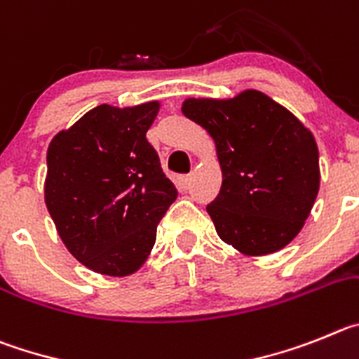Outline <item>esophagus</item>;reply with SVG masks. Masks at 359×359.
Wrapping results in <instances>:
<instances>
[{"label": "esophagus", "mask_w": 359, "mask_h": 359, "mask_svg": "<svg viewBox=\"0 0 359 359\" xmlns=\"http://www.w3.org/2000/svg\"><path fill=\"white\" fill-rule=\"evenodd\" d=\"M191 180H193V177H191V175H186V177H182V186L186 187V189H187V187L191 186Z\"/></svg>", "instance_id": "1"}]
</instances>
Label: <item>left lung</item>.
<instances>
[{
	"instance_id": "left-lung-1",
	"label": "left lung",
	"mask_w": 359,
	"mask_h": 359,
	"mask_svg": "<svg viewBox=\"0 0 359 359\" xmlns=\"http://www.w3.org/2000/svg\"><path fill=\"white\" fill-rule=\"evenodd\" d=\"M182 114L215 140L224 180L208 212L219 238L243 256L286 247L320 187L311 130L256 89L227 100L187 98Z\"/></svg>"
}]
</instances>
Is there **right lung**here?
Returning a JSON list of instances; mask_svg holds the SVG:
<instances>
[{
    "instance_id": "obj_1",
    "label": "right lung",
    "mask_w": 359,
    "mask_h": 359,
    "mask_svg": "<svg viewBox=\"0 0 359 359\" xmlns=\"http://www.w3.org/2000/svg\"><path fill=\"white\" fill-rule=\"evenodd\" d=\"M159 102L98 105L48 147L44 202L60 240L89 270L137 272L177 189L163 173L147 132Z\"/></svg>"
}]
</instances>
